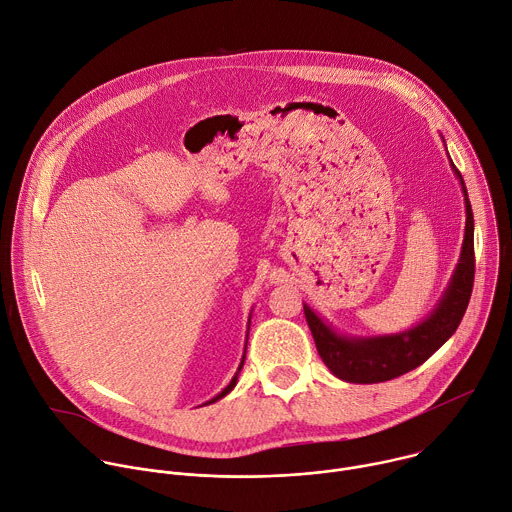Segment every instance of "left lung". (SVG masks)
Segmentation results:
<instances>
[{
    "label": "left lung",
    "mask_w": 512,
    "mask_h": 512,
    "mask_svg": "<svg viewBox=\"0 0 512 512\" xmlns=\"http://www.w3.org/2000/svg\"><path fill=\"white\" fill-rule=\"evenodd\" d=\"M454 173L462 183L466 203L464 244L452 280L426 321L397 335L345 337L311 311V306L304 304V317L313 333L317 351L331 373L339 379L349 383H379L395 379L420 367L456 333L474 284V218L464 179L456 167Z\"/></svg>",
    "instance_id": "1"
}]
</instances>
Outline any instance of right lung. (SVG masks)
<instances>
[{"label": "right lung", "mask_w": 512, "mask_h": 512, "mask_svg": "<svg viewBox=\"0 0 512 512\" xmlns=\"http://www.w3.org/2000/svg\"><path fill=\"white\" fill-rule=\"evenodd\" d=\"M248 329H250V325H248ZM246 343H248V341H246ZM244 359H246V349H244V357H242V363H240V367H238V373H240V369H242V365H244ZM238 373H236V375H234V377H232V381H230V385H228V387H226V389H222V393H218V395H216V397H214V399H210V401H208V403H214V401H218V399H222V397H224V395H228V393H230V391H232V389H234V387H236V381H238ZM208 403H206V405H208Z\"/></svg>", "instance_id": "add662e5"}]
</instances>
